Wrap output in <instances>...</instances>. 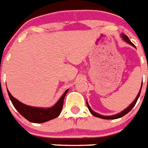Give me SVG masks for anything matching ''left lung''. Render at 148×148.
Returning a JSON list of instances; mask_svg holds the SVG:
<instances>
[{
	"mask_svg": "<svg viewBox=\"0 0 148 148\" xmlns=\"http://www.w3.org/2000/svg\"><path fill=\"white\" fill-rule=\"evenodd\" d=\"M122 38L123 39L126 41V42H127L128 44H131L132 46H133V47H135V45L133 44V43L131 42L130 40V39H129V38L127 36V35H124V34H122ZM141 90H142V88H141ZM141 90L140 91H139V92L138 93V95H137L136 98V99L134 100V101H133V103H132L131 104H130L129 107H128L127 109H125V110L122 111V112H121L120 113H119V114H116V115H114V116H101V115L99 114V113H95V112H94L93 110H92L91 108H90V106H89L88 103H87V108H88L89 110L90 111V113H92V115H93L94 116H95V117H98V118H101V119H119V118H121V117H122V116H124L125 115H126L127 113H128L129 112H130V110H131L132 109H133V108L135 106V104H136V101L137 100H138V97H139V95H140V92H141Z\"/></svg>",
	"mask_w": 148,
	"mask_h": 148,
	"instance_id": "left-lung-1",
	"label": "left lung"
}]
</instances>
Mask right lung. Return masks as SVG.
I'll return each mask as SVG.
<instances>
[{
	"label": "right lung",
	"instance_id": "obj_1",
	"mask_svg": "<svg viewBox=\"0 0 148 148\" xmlns=\"http://www.w3.org/2000/svg\"><path fill=\"white\" fill-rule=\"evenodd\" d=\"M7 92L13 106L22 116L30 122L43 123L53 119L59 116L64 104V99L66 94L67 93L68 90H66L64 93L63 94L61 99L58 101V102L50 108H34L31 106L26 105L13 97L8 90Z\"/></svg>",
	"mask_w": 148,
	"mask_h": 148
}]
</instances>
